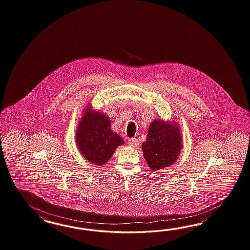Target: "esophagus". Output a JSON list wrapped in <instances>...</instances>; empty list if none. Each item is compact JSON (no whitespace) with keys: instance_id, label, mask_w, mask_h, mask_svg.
Segmentation results:
<instances>
[{"instance_id":"34e87169","label":"esophagus","mask_w":250,"mask_h":250,"mask_svg":"<svg viewBox=\"0 0 250 250\" xmlns=\"http://www.w3.org/2000/svg\"><path fill=\"white\" fill-rule=\"evenodd\" d=\"M128 145L132 147L139 146V142L136 138H131L128 140Z\"/></svg>"}]
</instances>
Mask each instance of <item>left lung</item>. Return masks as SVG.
Returning a JSON list of instances; mask_svg holds the SVG:
<instances>
[{"label": "left lung", "mask_w": 250, "mask_h": 250, "mask_svg": "<svg viewBox=\"0 0 250 250\" xmlns=\"http://www.w3.org/2000/svg\"><path fill=\"white\" fill-rule=\"evenodd\" d=\"M183 148L182 131L175 120L154 119L149 125L146 141L142 145L145 159L152 170L173 165Z\"/></svg>", "instance_id": "obj_1"}]
</instances>
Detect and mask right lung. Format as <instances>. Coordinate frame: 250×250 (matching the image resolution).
<instances>
[{
	"label": "right lung",
	"instance_id": "right-lung-1",
	"mask_svg": "<svg viewBox=\"0 0 250 250\" xmlns=\"http://www.w3.org/2000/svg\"><path fill=\"white\" fill-rule=\"evenodd\" d=\"M75 141L83 157L98 166L106 164L116 148L125 144L122 137L112 131L109 117L94 109L91 104L83 110Z\"/></svg>",
	"mask_w": 250,
	"mask_h": 250
}]
</instances>
